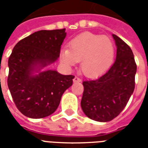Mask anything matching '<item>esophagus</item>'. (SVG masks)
<instances>
[{"mask_svg":"<svg viewBox=\"0 0 148 148\" xmlns=\"http://www.w3.org/2000/svg\"><path fill=\"white\" fill-rule=\"evenodd\" d=\"M73 82H81V79H79V77H77V76H75L74 79H73Z\"/></svg>","mask_w":148,"mask_h":148,"instance_id":"1","label":"esophagus"}]
</instances>
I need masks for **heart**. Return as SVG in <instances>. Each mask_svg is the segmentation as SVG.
Listing matches in <instances>:
<instances>
[{"mask_svg": "<svg viewBox=\"0 0 148 148\" xmlns=\"http://www.w3.org/2000/svg\"><path fill=\"white\" fill-rule=\"evenodd\" d=\"M114 54V45L108 36L86 32L72 39L69 49H62L60 58L68 68L80 61L81 72L88 77H95L109 69Z\"/></svg>", "mask_w": 148, "mask_h": 148, "instance_id": "b5f03b06", "label": "heart"}]
</instances>
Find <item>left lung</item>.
<instances>
[{
  "mask_svg": "<svg viewBox=\"0 0 148 148\" xmlns=\"http://www.w3.org/2000/svg\"><path fill=\"white\" fill-rule=\"evenodd\" d=\"M112 37L117 49L112 66L98 79L83 82V112L98 122H108L119 115L135 89L137 67L132 51L117 36Z\"/></svg>",
  "mask_w": 148,
  "mask_h": 148,
  "instance_id": "obj_1",
  "label": "left lung"
}]
</instances>
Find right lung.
Here are the masks:
<instances>
[{"label":"right lung","instance_id":"obj_1","mask_svg":"<svg viewBox=\"0 0 148 148\" xmlns=\"http://www.w3.org/2000/svg\"><path fill=\"white\" fill-rule=\"evenodd\" d=\"M65 36V29L40 30L22 39L12 49L8 62V87L16 108L29 118L52 115L72 85V75L43 71L60 57Z\"/></svg>","mask_w":148,"mask_h":148}]
</instances>
